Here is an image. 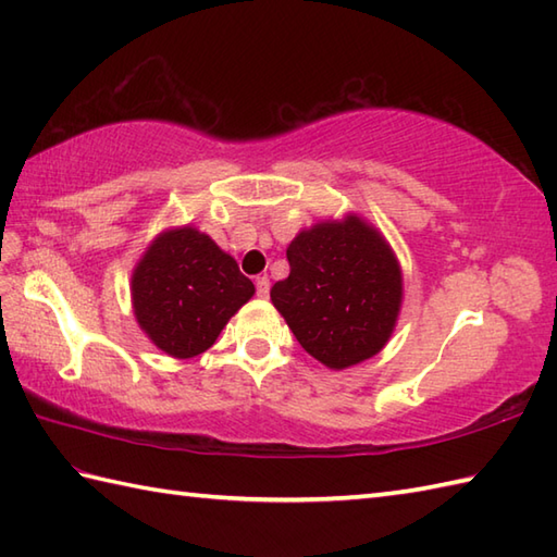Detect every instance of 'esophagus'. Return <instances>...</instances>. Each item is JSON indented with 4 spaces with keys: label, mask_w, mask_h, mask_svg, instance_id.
<instances>
[{
    "label": "esophagus",
    "mask_w": 557,
    "mask_h": 557,
    "mask_svg": "<svg viewBox=\"0 0 557 557\" xmlns=\"http://www.w3.org/2000/svg\"><path fill=\"white\" fill-rule=\"evenodd\" d=\"M256 294H258L260 299H268L270 297V280L265 275L256 280Z\"/></svg>",
    "instance_id": "obj_1"
}]
</instances>
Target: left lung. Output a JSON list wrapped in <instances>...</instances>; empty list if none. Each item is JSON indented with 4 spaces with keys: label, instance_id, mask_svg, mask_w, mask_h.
<instances>
[{
    "label": "left lung",
    "instance_id": "8db88e82",
    "mask_svg": "<svg viewBox=\"0 0 557 557\" xmlns=\"http://www.w3.org/2000/svg\"><path fill=\"white\" fill-rule=\"evenodd\" d=\"M289 277L270 299L299 345L327 369L385 347L401 306V270L385 236L359 215L304 230L287 248Z\"/></svg>",
    "mask_w": 557,
    "mask_h": 557
}]
</instances>
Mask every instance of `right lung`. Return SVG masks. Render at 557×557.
Returning <instances> with one entry per match:
<instances>
[{
    "label": "right lung",
    "mask_w": 557,
    "mask_h": 557,
    "mask_svg": "<svg viewBox=\"0 0 557 557\" xmlns=\"http://www.w3.org/2000/svg\"><path fill=\"white\" fill-rule=\"evenodd\" d=\"M253 292L236 260L191 224L158 234L132 275L140 330L174 359L198 357L215 345Z\"/></svg>",
    "instance_id": "add662e5"
}]
</instances>
